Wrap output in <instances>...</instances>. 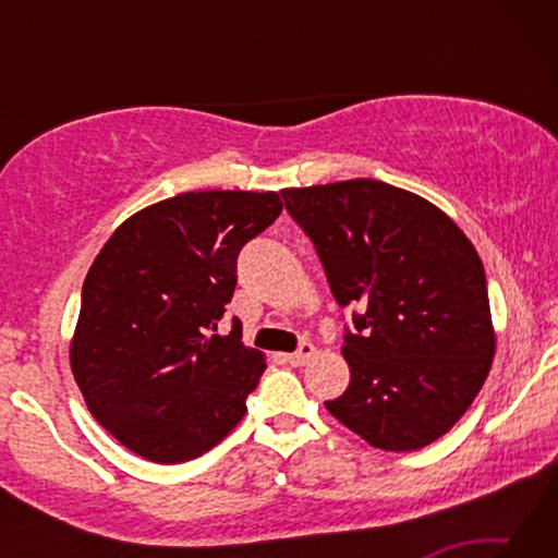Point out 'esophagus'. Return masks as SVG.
I'll return each mask as SVG.
<instances>
[{
  "mask_svg": "<svg viewBox=\"0 0 558 558\" xmlns=\"http://www.w3.org/2000/svg\"><path fill=\"white\" fill-rule=\"evenodd\" d=\"M315 354V344L313 342H300V347L295 349V352L286 356V362L290 366H305V362L310 356Z\"/></svg>",
  "mask_w": 558,
  "mask_h": 558,
  "instance_id": "34e87169",
  "label": "esophagus"
}]
</instances>
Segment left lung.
<instances>
[{"instance_id":"obj_1","label":"left lung","mask_w":558,"mask_h":558,"mask_svg":"<svg viewBox=\"0 0 558 558\" xmlns=\"http://www.w3.org/2000/svg\"><path fill=\"white\" fill-rule=\"evenodd\" d=\"M339 307H356L347 391L325 401L381 450H418L456 426L495 356L485 268L438 206L405 189L349 182L282 189Z\"/></svg>"}]
</instances>
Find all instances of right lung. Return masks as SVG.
Instances as JSON below:
<instances>
[{
  "label": "right lung",
  "instance_id": "add662e5",
  "mask_svg": "<svg viewBox=\"0 0 558 558\" xmlns=\"http://www.w3.org/2000/svg\"><path fill=\"white\" fill-rule=\"evenodd\" d=\"M276 192H186L147 206L102 245L83 282L71 369L112 438L153 462L214 448L243 418L266 362L241 342L233 298L245 243L278 219Z\"/></svg>",
  "mask_w": 558,
  "mask_h": 558
}]
</instances>
